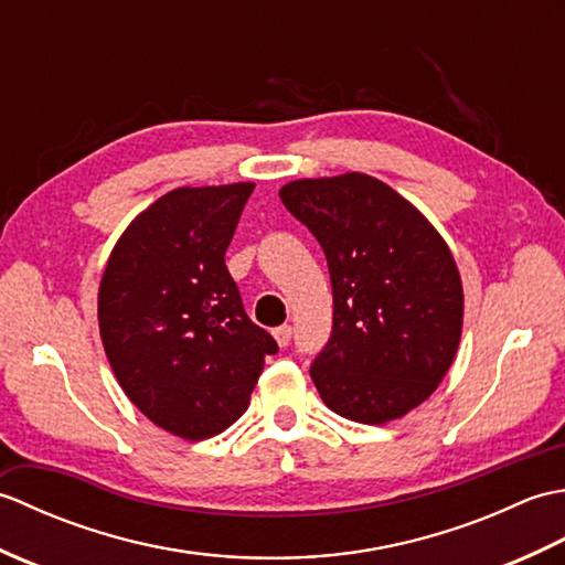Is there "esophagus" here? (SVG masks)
Masks as SVG:
<instances>
[{
  "label": "esophagus",
  "mask_w": 565,
  "mask_h": 565,
  "mask_svg": "<svg viewBox=\"0 0 565 565\" xmlns=\"http://www.w3.org/2000/svg\"><path fill=\"white\" fill-rule=\"evenodd\" d=\"M291 326H281V328H276L274 330V338H276V342H279V347H286L291 342Z\"/></svg>",
  "instance_id": "1"
}]
</instances>
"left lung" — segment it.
<instances>
[{"instance_id": "8db88e82", "label": "left lung", "mask_w": 565, "mask_h": 565, "mask_svg": "<svg viewBox=\"0 0 565 565\" xmlns=\"http://www.w3.org/2000/svg\"><path fill=\"white\" fill-rule=\"evenodd\" d=\"M279 196L316 235L332 281V334L310 364L322 403L383 425L427 401L461 340V276L411 201L369 174L298 179Z\"/></svg>"}]
</instances>
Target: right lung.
Listing matches in <instances>:
<instances>
[{
	"instance_id": "obj_1",
	"label": "right lung",
	"mask_w": 565,
	"mask_h": 565,
	"mask_svg": "<svg viewBox=\"0 0 565 565\" xmlns=\"http://www.w3.org/2000/svg\"><path fill=\"white\" fill-rule=\"evenodd\" d=\"M255 184L182 186L118 239L99 286V330L121 388L189 441L247 411L264 356L279 352L245 313L225 249Z\"/></svg>"
}]
</instances>
